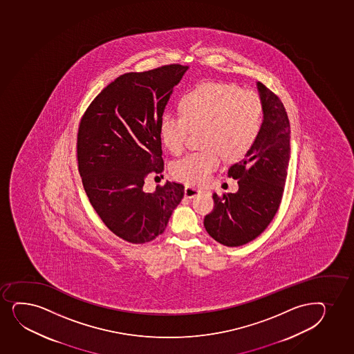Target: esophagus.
I'll return each instance as SVG.
<instances>
[{
  "label": "esophagus",
  "instance_id": "1",
  "mask_svg": "<svg viewBox=\"0 0 354 354\" xmlns=\"http://www.w3.org/2000/svg\"><path fill=\"white\" fill-rule=\"evenodd\" d=\"M199 192H201V190H198L197 187H192V185H185L184 194H185V197H187V198H194V197L198 195Z\"/></svg>",
  "mask_w": 354,
  "mask_h": 354
}]
</instances>
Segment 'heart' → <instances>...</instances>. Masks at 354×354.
Instances as JSON below:
<instances>
[{
	"mask_svg": "<svg viewBox=\"0 0 354 354\" xmlns=\"http://www.w3.org/2000/svg\"><path fill=\"white\" fill-rule=\"evenodd\" d=\"M180 113L165 112L159 122L164 145L182 153L192 131L202 130L204 150L185 156L171 165V174L187 183L205 182L220 165L247 155L260 137L264 120L262 97L229 82H205L187 90L179 102Z\"/></svg>",
	"mask_w": 354,
	"mask_h": 354,
	"instance_id": "heart-1",
	"label": "heart"
}]
</instances>
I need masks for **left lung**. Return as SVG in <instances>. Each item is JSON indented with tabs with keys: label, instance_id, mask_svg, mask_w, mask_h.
<instances>
[{
	"label": "left lung",
	"instance_id": "8db88e82",
	"mask_svg": "<svg viewBox=\"0 0 354 354\" xmlns=\"http://www.w3.org/2000/svg\"><path fill=\"white\" fill-rule=\"evenodd\" d=\"M264 105L260 137L243 159L232 164L227 177L237 179L235 194H212L214 209L204 227L214 240L239 247L255 240L272 222L285 190L290 157V124L283 102L257 82Z\"/></svg>",
	"mask_w": 354,
	"mask_h": 354
}]
</instances>
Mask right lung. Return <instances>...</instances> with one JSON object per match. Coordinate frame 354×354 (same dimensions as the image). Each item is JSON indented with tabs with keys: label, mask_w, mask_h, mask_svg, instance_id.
Masks as SVG:
<instances>
[{
	"label": "right lung",
	"mask_w": 354,
	"mask_h": 354,
	"mask_svg": "<svg viewBox=\"0 0 354 354\" xmlns=\"http://www.w3.org/2000/svg\"><path fill=\"white\" fill-rule=\"evenodd\" d=\"M187 66L172 64L117 77L94 97L77 130V169L106 227L130 243L155 240L184 196L183 184L142 190L164 170L159 122Z\"/></svg>",
	"instance_id": "obj_1"
}]
</instances>
